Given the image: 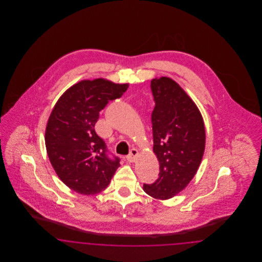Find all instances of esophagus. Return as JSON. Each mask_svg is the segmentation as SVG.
<instances>
[{
    "label": "esophagus",
    "instance_id": "34e87169",
    "mask_svg": "<svg viewBox=\"0 0 262 262\" xmlns=\"http://www.w3.org/2000/svg\"><path fill=\"white\" fill-rule=\"evenodd\" d=\"M137 156H138V151L136 148H133V149L130 150L129 154L126 156V160L128 162H134L137 159Z\"/></svg>",
    "mask_w": 262,
    "mask_h": 262
}]
</instances>
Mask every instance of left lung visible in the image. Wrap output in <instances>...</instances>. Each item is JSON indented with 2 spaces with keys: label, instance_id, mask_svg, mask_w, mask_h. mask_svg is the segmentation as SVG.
<instances>
[{
  "label": "left lung",
  "instance_id": "obj_1",
  "mask_svg": "<svg viewBox=\"0 0 262 262\" xmlns=\"http://www.w3.org/2000/svg\"><path fill=\"white\" fill-rule=\"evenodd\" d=\"M150 86L155 102L151 115L153 151L160 173L143 189L156 200H169L196 174L205 148V128L198 106L172 78H154Z\"/></svg>",
  "mask_w": 262,
  "mask_h": 262
}]
</instances>
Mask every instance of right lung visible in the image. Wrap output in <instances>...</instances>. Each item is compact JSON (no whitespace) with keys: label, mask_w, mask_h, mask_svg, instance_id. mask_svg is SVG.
Instances as JSON below:
<instances>
[{"label":"right lung","mask_w":262,"mask_h":262,"mask_svg":"<svg viewBox=\"0 0 262 262\" xmlns=\"http://www.w3.org/2000/svg\"><path fill=\"white\" fill-rule=\"evenodd\" d=\"M127 88L104 78L81 80L62 94L51 113L45 132L48 157L62 183L80 194L104 190L120 167V158L108 156L94 126L100 111Z\"/></svg>","instance_id":"obj_1"}]
</instances>
